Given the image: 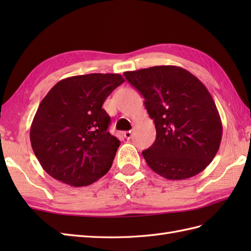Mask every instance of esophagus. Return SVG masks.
<instances>
[{
    "mask_svg": "<svg viewBox=\"0 0 251 251\" xmlns=\"http://www.w3.org/2000/svg\"><path fill=\"white\" fill-rule=\"evenodd\" d=\"M132 136V131L131 130H127L124 132V137L126 138V139H130Z\"/></svg>",
    "mask_w": 251,
    "mask_h": 251,
    "instance_id": "esophagus-1",
    "label": "esophagus"
}]
</instances>
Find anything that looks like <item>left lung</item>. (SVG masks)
<instances>
[{
    "mask_svg": "<svg viewBox=\"0 0 251 251\" xmlns=\"http://www.w3.org/2000/svg\"><path fill=\"white\" fill-rule=\"evenodd\" d=\"M124 75L145 98L156 139L142 152L148 166L165 179L202 172L219 150L222 123L210 93L185 69L156 66Z\"/></svg>",
    "mask_w": 251,
    "mask_h": 251,
    "instance_id": "obj_1",
    "label": "left lung"
}]
</instances>
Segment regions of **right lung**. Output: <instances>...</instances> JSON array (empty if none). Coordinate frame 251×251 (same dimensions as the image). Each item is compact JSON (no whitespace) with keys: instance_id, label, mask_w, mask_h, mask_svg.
I'll use <instances>...</instances> for the list:
<instances>
[{"instance_id":"obj_1","label":"right lung","mask_w":251,"mask_h":251,"mask_svg":"<svg viewBox=\"0 0 251 251\" xmlns=\"http://www.w3.org/2000/svg\"><path fill=\"white\" fill-rule=\"evenodd\" d=\"M120 74L63 78L37 108L30 128L36 158L45 172L71 186L94 183L109 172L120 140L108 131L104 100L124 83Z\"/></svg>"}]
</instances>
